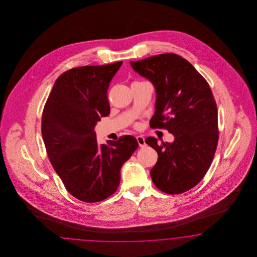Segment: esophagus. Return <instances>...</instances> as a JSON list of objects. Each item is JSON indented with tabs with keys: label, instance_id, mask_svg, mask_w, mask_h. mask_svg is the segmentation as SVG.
Here are the masks:
<instances>
[{
	"label": "esophagus",
	"instance_id": "1",
	"mask_svg": "<svg viewBox=\"0 0 257 257\" xmlns=\"http://www.w3.org/2000/svg\"><path fill=\"white\" fill-rule=\"evenodd\" d=\"M137 140H138V142H139L140 147H145V145H146V143H145V139H144L142 136H139V137H137Z\"/></svg>",
	"mask_w": 257,
	"mask_h": 257
}]
</instances>
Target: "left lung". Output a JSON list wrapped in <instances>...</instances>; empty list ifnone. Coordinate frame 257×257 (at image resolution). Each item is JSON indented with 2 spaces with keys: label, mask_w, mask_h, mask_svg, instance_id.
<instances>
[{
  "label": "left lung",
  "mask_w": 257,
  "mask_h": 257,
  "mask_svg": "<svg viewBox=\"0 0 257 257\" xmlns=\"http://www.w3.org/2000/svg\"><path fill=\"white\" fill-rule=\"evenodd\" d=\"M131 65L156 86L151 128L166 129L175 138L161 144L153 137L145 140L158 154L152 180L162 192L184 193L202 181L218 146V109L210 86L190 63L172 53Z\"/></svg>",
  "instance_id": "8db88e82"
}]
</instances>
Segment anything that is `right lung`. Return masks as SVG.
Returning <instances> with one entry per match:
<instances>
[{
  "mask_svg": "<svg viewBox=\"0 0 257 257\" xmlns=\"http://www.w3.org/2000/svg\"><path fill=\"white\" fill-rule=\"evenodd\" d=\"M122 61L65 71L47 99L41 134L47 155L67 190L85 202H101L117 191L120 169L139 148L133 136L99 146L97 121L110 114L107 90Z\"/></svg>",
  "mask_w": 257,
  "mask_h": 257,
  "instance_id": "right-lung-1",
  "label": "right lung"
}]
</instances>
